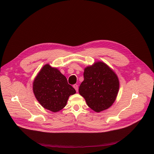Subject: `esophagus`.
<instances>
[{
	"label": "esophagus",
	"mask_w": 154,
	"mask_h": 154,
	"mask_svg": "<svg viewBox=\"0 0 154 154\" xmlns=\"http://www.w3.org/2000/svg\"><path fill=\"white\" fill-rule=\"evenodd\" d=\"M73 88H74V89H75V91H76L77 92H78V85L74 84V85H73Z\"/></svg>",
	"instance_id": "obj_1"
}]
</instances>
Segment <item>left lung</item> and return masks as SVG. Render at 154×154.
<instances>
[{
  "instance_id": "1",
  "label": "left lung",
  "mask_w": 154,
  "mask_h": 154,
  "mask_svg": "<svg viewBox=\"0 0 154 154\" xmlns=\"http://www.w3.org/2000/svg\"><path fill=\"white\" fill-rule=\"evenodd\" d=\"M79 92L91 109L99 112L115 103L119 88L117 75L106 63L98 61L84 69Z\"/></svg>"
}]
</instances>
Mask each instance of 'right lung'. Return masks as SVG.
Segmentation results:
<instances>
[{
  "label": "right lung",
  "mask_w": 154,
  "mask_h": 154,
  "mask_svg": "<svg viewBox=\"0 0 154 154\" xmlns=\"http://www.w3.org/2000/svg\"><path fill=\"white\" fill-rule=\"evenodd\" d=\"M32 91L39 104L54 112L62 109L69 96L76 93L60 70L48 63L38 73L32 83Z\"/></svg>",
  "instance_id": "add662e5"
}]
</instances>
